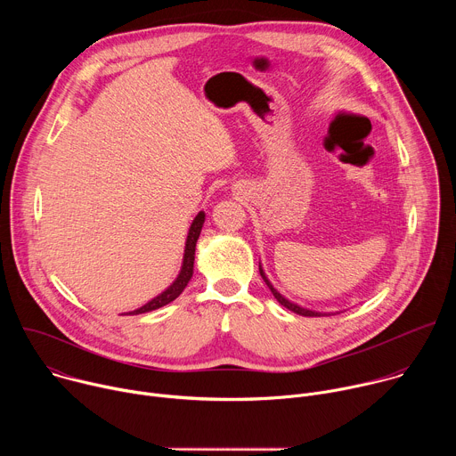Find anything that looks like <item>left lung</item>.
<instances>
[{
	"instance_id": "obj_1",
	"label": "left lung",
	"mask_w": 456,
	"mask_h": 456,
	"mask_svg": "<svg viewBox=\"0 0 456 456\" xmlns=\"http://www.w3.org/2000/svg\"><path fill=\"white\" fill-rule=\"evenodd\" d=\"M259 274H262V278H264V281L267 283V287L271 289V292L274 294V297L278 299V303H281L285 308H289V310H292V312H296V314H299V315H306V317H319V315H322L321 312H314V310H308V308H303V306H299V305H296V303H290L287 297H283L274 287H273V283L267 280V276H265V273H264V269H262V265H259ZM327 315V314H324Z\"/></svg>"
}]
</instances>
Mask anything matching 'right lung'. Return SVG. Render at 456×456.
Segmentation results:
<instances>
[{"mask_svg":"<svg viewBox=\"0 0 456 456\" xmlns=\"http://www.w3.org/2000/svg\"><path fill=\"white\" fill-rule=\"evenodd\" d=\"M206 222V215L204 211H200L197 215V218L192 220L191 227H189V234H187V240H185V250H183V262H182V269H180V274L178 278L173 281L171 287H167L160 296H157L155 299H151L150 303H146L144 306L134 310V312H127L129 315H137V314H144V312H151V310H157L167 303H171L173 299H176L182 290L187 287L191 276H192V265H194V248H197V240L200 236V231H202V225Z\"/></svg>","mask_w":456,"mask_h":456,"instance_id":"right-lung-1","label":"right lung"}]
</instances>
